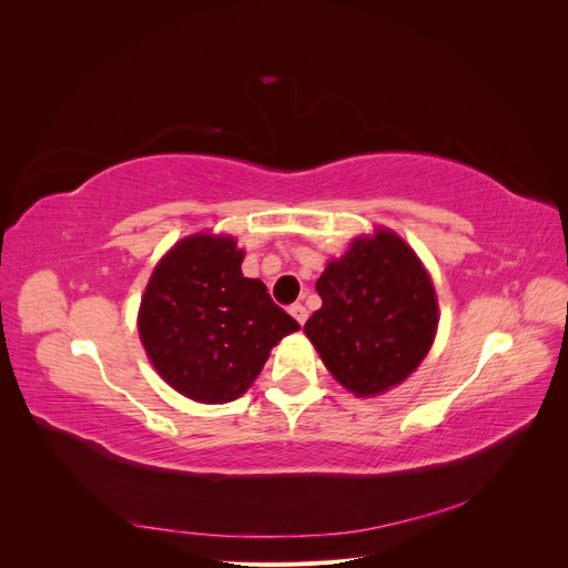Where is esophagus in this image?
I'll list each match as a JSON object with an SVG mask.
<instances>
[{"label": "esophagus", "instance_id": "1", "mask_svg": "<svg viewBox=\"0 0 568 568\" xmlns=\"http://www.w3.org/2000/svg\"><path fill=\"white\" fill-rule=\"evenodd\" d=\"M288 313L296 317V322L298 324H305V320H307V311H305V305H301V303H294L288 307Z\"/></svg>", "mask_w": 568, "mask_h": 568}]
</instances>
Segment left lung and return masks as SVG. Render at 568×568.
<instances>
[{
	"label": "left lung",
	"mask_w": 568,
	"mask_h": 568,
	"mask_svg": "<svg viewBox=\"0 0 568 568\" xmlns=\"http://www.w3.org/2000/svg\"><path fill=\"white\" fill-rule=\"evenodd\" d=\"M322 307L305 322L324 367L351 393L403 384L432 348L438 301L417 253L390 230L357 236L315 284Z\"/></svg>",
	"instance_id": "left-lung-1"
}]
</instances>
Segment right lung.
Listing matches in <instances>:
<instances>
[{
    "instance_id": "obj_1",
    "label": "right lung",
    "mask_w": 568,
    "mask_h": 568,
    "mask_svg": "<svg viewBox=\"0 0 568 568\" xmlns=\"http://www.w3.org/2000/svg\"><path fill=\"white\" fill-rule=\"evenodd\" d=\"M234 236L194 234L170 248L153 270L140 305V336L151 365L196 403L244 395L272 346L301 329L242 272Z\"/></svg>"
}]
</instances>
